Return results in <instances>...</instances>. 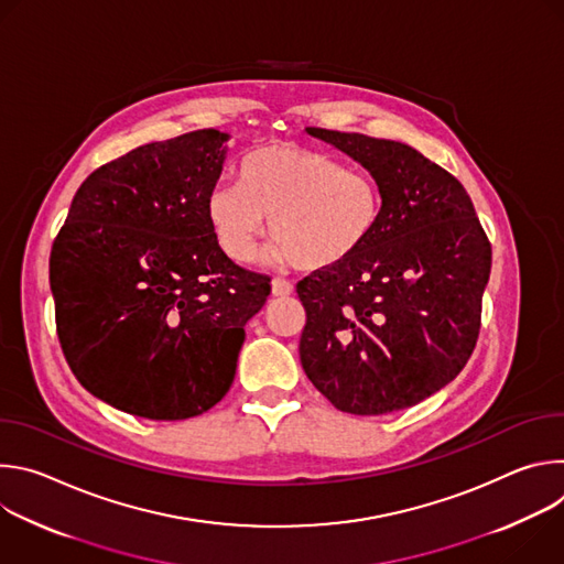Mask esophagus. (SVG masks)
Listing matches in <instances>:
<instances>
[{
    "label": "esophagus",
    "instance_id": "34e87169",
    "mask_svg": "<svg viewBox=\"0 0 564 564\" xmlns=\"http://www.w3.org/2000/svg\"><path fill=\"white\" fill-rule=\"evenodd\" d=\"M294 292V285L283 279H272V294L274 296H290Z\"/></svg>",
    "mask_w": 564,
    "mask_h": 564
}]
</instances>
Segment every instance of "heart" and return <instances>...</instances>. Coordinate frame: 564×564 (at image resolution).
Masks as SVG:
<instances>
[{
  "label": "heart",
  "instance_id": "obj_1",
  "mask_svg": "<svg viewBox=\"0 0 564 564\" xmlns=\"http://www.w3.org/2000/svg\"><path fill=\"white\" fill-rule=\"evenodd\" d=\"M238 178L216 183L205 200L216 243L236 263L254 261L270 220L272 259L333 270L368 243L381 216L370 174L296 142L254 149L240 160Z\"/></svg>",
  "mask_w": 564,
  "mask_h": 564
}]
</instances>
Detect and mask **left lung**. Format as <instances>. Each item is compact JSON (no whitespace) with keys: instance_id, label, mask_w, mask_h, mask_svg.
I'll list each match as a JSON object with an SVG mask.
<instances>
[{"instance_id":"8db88e82","label":"left lung","mask_w":564,"mask_h":564,"mask_svg":"<svg viewBox=\"0 0 564 564\" xmlns=\"http://www.w3.org/2000/svg\"><path fill=\"white\" fill-rule=\"evenodd\" d=\"M305 133L375 178L381 216L350 261L296 285L307 316L301 366L344 413L411 409L451 383L475 348L491 243L462 183L411 144Z\"/></svg>"}]
</instances>
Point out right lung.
Returning a JSON list of instances; mask_svg holds the SVG:
<instances>
[{
	"mask_svg": "<svg viewBox=\"0 0 564 564\" xmlns=\"http://www.w3.org/2000/svg\"><path fill=\"white\" fill-rule=\"evenodd\" d=\"M229 133L149 142L73 196L48 261L64 357L94 397L129 415H203L229 390L246 324L270 279L216 243L205 200Z\"/></svg>",
	"mask_w": 564,
	"mask_h": 564,
	"instance_id": "1",
	"label": "right lung"
}]
</instances>
